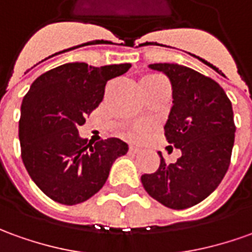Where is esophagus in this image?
Instances as JSON below:
<instances>
[{"label": "esophagus", "mask_w": 252, "mask_h": 252, "mask_svg": "<svg viewBox=\"0 0 252 252\" xmlns=\"http://www.w3.org/2000/svg\"><path fill=\"white\" fill-rule=\"evenodd\" d=\"M129 149L131 154H138V152H140V148H138V147H136V145H130Z\"/></svg>", "instance_id": "esophagus-1"}]
</instances>
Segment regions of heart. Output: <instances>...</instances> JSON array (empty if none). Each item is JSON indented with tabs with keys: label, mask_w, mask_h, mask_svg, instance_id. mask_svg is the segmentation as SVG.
<instances>
[{
	"label": "heart",
	"mask_w": 252,
	"mask_h": 252,
	"mask_svg": "<svg viewBox=\"0 0 252 252\" xmlns=\"http://www.w3.org/2000/svg\"><path fill=\"white\" fill-rule=\"evenodd\" d=\"M144 131V126H138V127H136V129L133 130L131 133H130V136H133V137H137V136H140L141 133Z\"/></svg>",
	"instance_id": "heart-1"
}]
</instances>
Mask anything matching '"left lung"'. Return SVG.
<instances>
[{"label":"left lung","instance_id":"8db88e82","mask_svg":"<svg viewBox=\"0 0 252 252\" xmlns=\"http://www.w3.org/2000/svg\"><path fill=\"white\" fill-rule=\"evenodd\" d=\"M149 68L171 82L173 107L164 134L182 155L166 164L158 152L159 169L141 176V182L163 206L188 209L211 195L228 171L236 131L232 103L216 81L189 67L156 63Z\"/></svg>","mask_w":252,"mask_h":252}]
</instances>
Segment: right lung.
<instances>
[{"label":"right lung","instance_id":"add662e5","mask_svg":"<svg viewBox=\"0 0 252 252\" xmlns=\"http://www.w3.org/2000/svg\"><path fill=\"white\" fill-rule=\"evenodd\" d=\"M130 67L63 64L38 76L24 96L19 121L22 159L31 180L52 200L67 206L88 200L103 188L112 163L129 151L119 138L93 145L78 127L103 101L109 79Z\"/></svg>","mask_w":252,"mask_h":252}]
</instances>
